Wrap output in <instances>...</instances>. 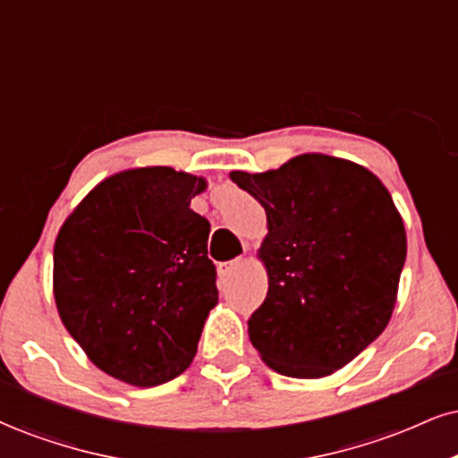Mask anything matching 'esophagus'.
I'll return each mask as SVG.
<instances>
[{"label":"esophagus","instance_id":"obj_1","mask_svg":"<svg viewBox=\"0 0 458 458\" xmlns=\"http://www.w3.org/2000/svg\"><path fill=\"white\" fill-rule=\"evenodd\" d=\"M246 263V259H242V257H238V259H233V261H227V263H223L220 265V274L223 276H233L235 272H238V269L242 267V265Z\"/></svg>","mask_w":458,"mask_h":458}]
</instances>
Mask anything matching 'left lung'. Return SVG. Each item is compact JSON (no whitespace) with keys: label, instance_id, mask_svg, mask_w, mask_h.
<instances>
[{"label":"left lung","instance_id":"obj_1","mask_svg":"<svg viewBox=\"0 0 458 458\" xmlns=\"http://www.w3.org/2000/svg\"><path fill=\"white\" fill-rule=\"evenodd\" d=\"M229 176L267 214L259 257L269 289L248 318L252 346L282 376L342 369L385 331L397 299L408 246L391 193L327 155Z\"/></svg>","mask_w":458,"mask_h":458}]
</instances>
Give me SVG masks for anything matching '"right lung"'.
I'll use <instances>...</instances> for the list:
<instances>
[{
	"label": "right lung",
	"instance_id": "obj_1",
	"mask_svg": "<svg viewBox=\"0 0 458 458\" xmlns=\"http://www.w3.org/2000/svg\"><path fill=\"white\" fill-rule=\"evenodd\" d=\"M203 189L172 167L127 169L95 186L56 235V310L116 380L163 385L195 357L218 303L210 223L189 208Z\"/></svg>",
	"mask_w": 458,
	"mask_h": 458
}]
</instances>
